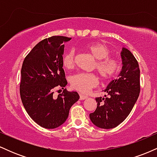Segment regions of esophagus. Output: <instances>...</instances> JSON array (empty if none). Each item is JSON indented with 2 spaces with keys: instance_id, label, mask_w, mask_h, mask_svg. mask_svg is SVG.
<instances>
[{
  "instance_id": "esophagus-1",
  "label": "esophagus",
  "mask_w": 157,
  "mask_h": 157,
  "mask_svg": "<svg viewBox=\"0 0 157 157\" xmlns=\"http://www.w3.org/2000/svg\"><path fill=\"white\" fill-rule=\"evenodd\" d=\"M88 97L86 96H85V95H82V94H80V100H86V99H87Z\"/></svg>"
}]
</instances>
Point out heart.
Here are the masks:
<instances>
[{"label":"heart","instance_id":"heart-1","mask_svg":"<svg viewBox=\"0 0 157 157\" xmlns=\"http://www.w3.org/2000/svg\"><path fill=\"white\" fill-rule=\"evenodd\" d=\"M85 50L96 60L94 68L103 80H109L120 70V64L116 59L109 57V49L102 44H91L85 46ZM63 66L66 69H71L75 65V52L71 49L64 54ZM70 85L73 89L81 93H88L98 84V77L93 73H77L70 77Z\"/></svg>","mask_w":157,"mask_h":157}]
</instances>
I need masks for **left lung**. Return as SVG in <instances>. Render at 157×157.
<instances>
[{
    "mask_svg": "<svg viewBox=\"0 0 157 157\" xmlns=\"http://www.w3.org/2000/svg\"><path fill=\"white\" fill-rule=\"evenodd\" d=\"M120 55L122 63L120 73L104 90L109 97H97V109L89 114L92 123L100 128L111 129L122 123L140 95V71L137 60L125 48H122Z\"/></svg>",
    "mask_w": 157,
    "mask_h": 157,
    "instance_id": "left-lung-1",
    "label": "left lung"
}]
</instances>
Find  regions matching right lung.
I'll return each instance as SVG.
<instances>
[{
  "label": "right lung",
  "mask_w": 157,
  "mask_h": 157,
  "mask_svg": "<svg viewBox=\"0 0 157 157\" xmlns=\"http://www.w3.org/2000/svg\"><path fill=\"white\" fill-rule=\"evenodd\" d=\"M71 38L52 36L39 42L27 55L21 68L20 94L29 117L41 127L56 128L63 124L69 110L80 98L76 91L64 89L67 85L63 68L64 43ZM64 91L57 98L53 91Z\"/></svg>",
  "instance_id": "right-lung-1"
}]
</instances>
